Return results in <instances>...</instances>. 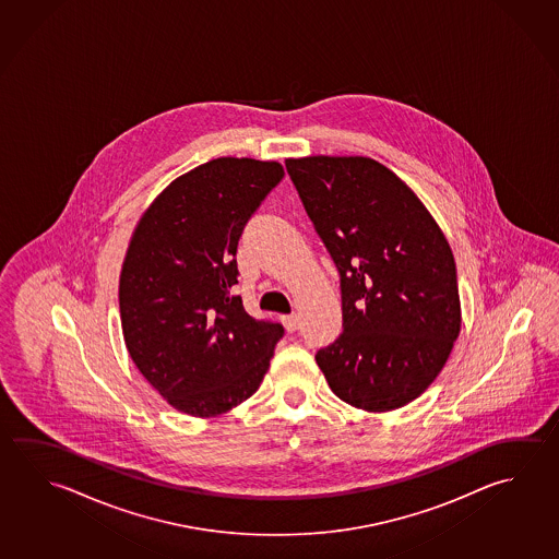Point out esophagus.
Listing matches in <instances>:
<instances>
[{"label": "esophagus", "instance_id": "34e87169", "mask_svg": "<svg viewBox=\"0 0 559 559\" xmlns=\"http://www.w3.org/2000/svg\"><path fill=\"white\" fill-rule=\"evenodd\" d=\"M282 323H284L285 329H287L289 333H294V331L299 329V316H295V313H292V316H284L282 317Z\"/></svg>", "mask_w": 559, "mask_h": 559}]
</instances>
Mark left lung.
Here are the masks:
<instances>
[{
    "label": "left lung",
    "mask_w": 559,
    "mask_h": 559,
    "mask_svg": "<svg viewBox=\"0 0 559 559\" xmlns=\"http://www.w3.org/2000/svg\"><path fill=\"white\" fill-rule=\"evenodd\" d=\"M341 274L343 333L316 355L335 396L392 412L426 392L461 331L451 246L426 204L362 155L285 159Z\"/></svg>",
    "instance_id": "obj_1"
}]
</instances>
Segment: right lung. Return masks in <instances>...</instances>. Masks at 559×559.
<instances>
[{
    "label": "right lung",
    "instance_id": "obj_1",
    "mask_svg": "<svg viewBox=\"0 0 559 559\" xmlns=\"http://www.w3.org/2000/svg\"><path fill=\"white\" fill-rule=\"evenodd\" d=\"M282 177V163L218 157L167 185L133 228L120 272L123 341L143 378L181 414L240 406L284 335L233 295L243 224Z\"/></svg>",
    "mask_w": 559,
    "mask_h": 559
}]
</instances>
